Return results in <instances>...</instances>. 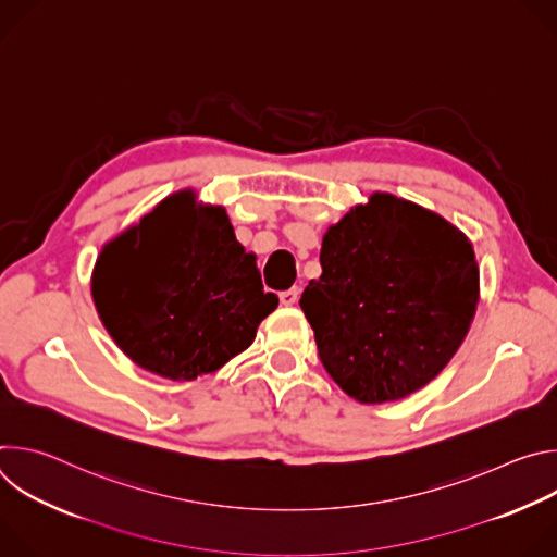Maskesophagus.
<instances>
[{"instance_id": "34e87169", "label": "esophagus", "mask_w": 557, "mask_h": 557, "mask_svg": "<svg viewBox=\"0 0 557 557\" xmlns=\"http://www.w3.org/2000/svg\"><path fill=\"white\" fill-rule=\"evenodd\" d=\"M297 299H299V288H297V286H293V288L280 293V301H282L284 306H293Z\"/></svg>"}]
</instances>
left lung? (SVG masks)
<instances>
[{
    "instance_id": "left-lung-1",
    "label": "left lung",
    "mask_w": 557,
    "mask_h": 557,
    "mask_svg": "<svg viewBox=\"0 0 557 557\" xmlns=\"http://www.w3.org/2000/svg\"><path fill=\"white\" fill-rule=\"evenodd\" d=\"M320 262L299 306L324 368L357 401L404 399L449 363L479 304V264L456 226L374 194L329 228Z\"/></svg>"
}]
</instances>
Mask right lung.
I'll use <instances>...</instances> for the list:
<instances>
[{
	"label": "right lung",
	"instance_id": "add662e5",
	"mask_svg": "<svg viewBox=\"0 0 557 557\" xmlns=\"http://www.w3.org/2000/svg\"><path fill=\"white\" fill-rule=\"evenodd\" d=\"M92 297L119 348L174 381L213 372L249 348L280 304L224 209L196 207L189 194L163 200L103 249Z\"/></svg>",
	"mask_w": 557,
	"mask_h": 557
}]
</instances>
